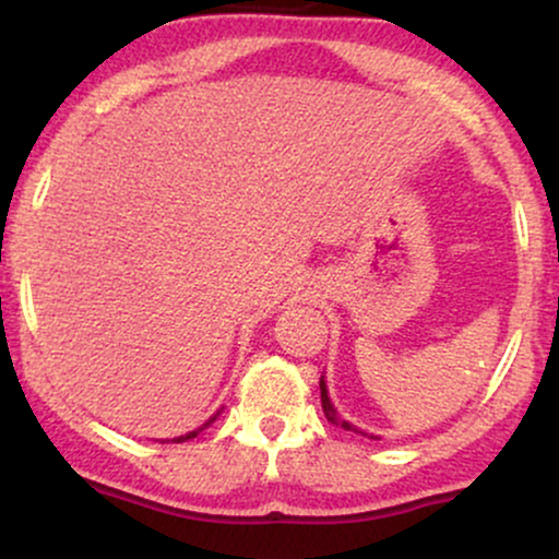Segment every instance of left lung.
<instances>
[{"label":"left lung","instance_id":"8db88e82","mask_svg":"<svg viewBox=\"0 0 559 559\" xmlns=\"http://www.w3.org/2000/svg\"><path fill=\"white\" fill-rule=\"evenodd\" d=\"M320 402H323V413H325V418H329V420L333 423V426H342L344 431H357L355 426H349V423L338 418V413H336V409H333V404H331V400H329V389H325V381H323V378H320ZM357 433H362V431H357Z\"/></svg>","mask_w":559,"mask_h":559}]
</instances>
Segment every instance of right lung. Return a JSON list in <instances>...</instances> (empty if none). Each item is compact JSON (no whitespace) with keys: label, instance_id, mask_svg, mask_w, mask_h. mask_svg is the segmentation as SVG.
Here are the masks:
<instances>
[{"label":"right lung","instance_id":"right-lung-1","mask_svg":"<svg viewBox=\"0 0 559 559\" xmlns=\"http://www.w3.org/2000/svg\"><path fill=\"white\" fill-rule=\"evenodd\" d=\"M213 420H215V415H213V418H210L207 423H204L202 428H197V431H191V433H186V436H178V439H173V441H189V439H194V436H199V431H204V428H207Z\"/></svg>","mask_w":559,"mask_h":559}]
</instances>
